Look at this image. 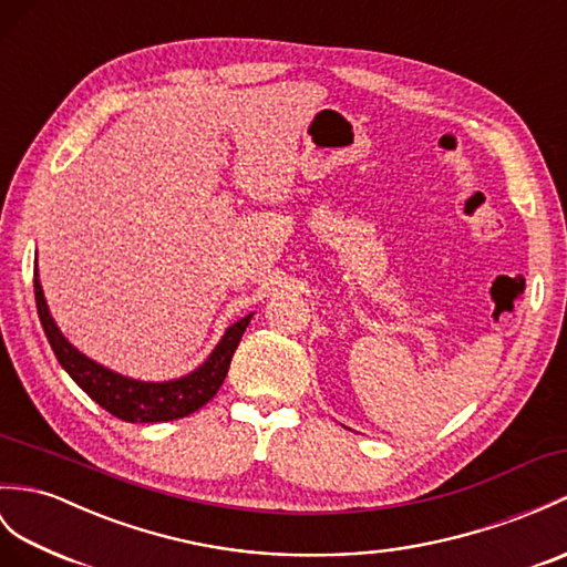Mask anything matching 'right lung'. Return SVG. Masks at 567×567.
<instances>
[{
    "label": "right lung",
    "mask_w": 567,
    "mask_h": 567,
    "mask_svg": "<svg viewBox=\"0 0 567 567\" xmlns=\"http://www.w3.org/2000/svg\"><path fill=\"white\" fill-rule=\"evenodd\" d=\"M33 289L38 316H41V326L58 362L91 399L105 408L111 415L125 420V423H164V420L186 417L195 413L197 408H203L219 391L224 377L229 372L234 350L239 348V340L254 316L248 313L241 321L229 326L227 333L219 340V346L195 372L174 381L154 384V381L121 377L105 370V367L96 364L94 360L84 358L82 352L68 343V338L60 333V328L52 321L43 297V287L38 278L33 280Z\"/></svg>",
    "instance_id": "add662e5"
}]
</instances>
